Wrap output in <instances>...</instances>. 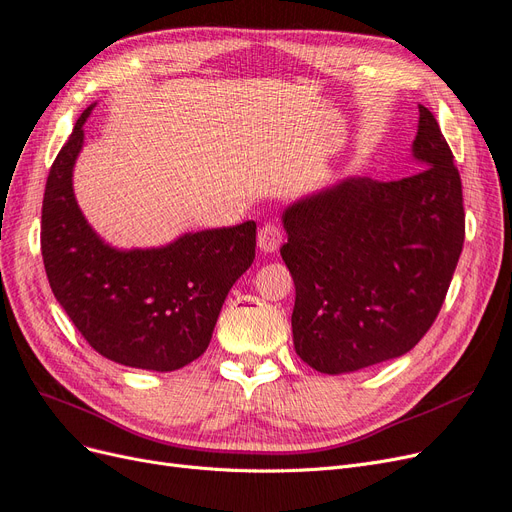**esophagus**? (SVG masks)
I'll use <instances>...</instances> for the list:
<instances>
[{
	"label": "esophagus",
	"mask_w": 512,
	"mask_h": 512,
	"mask_svg": "<svg viewBox=\"0 0 512 512\" xmlns=\"http://www.w3.org/2000/svg\"><path fill=\"white\" fill-rule=\"evenodd\" d=\"M282 244V227L278 223H266L261 225L257 232V246L263 253H274Z\"/></svg>",
	"instance_id": "34e87169"
}]
</instances>
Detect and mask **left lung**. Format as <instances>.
<instances>
[{"label": "left lung", "mask_w": 512, "mask_h": 512, "mask_svg": "<svg viewBox=\"0 0 512 512\" xmlns=\"http://www.w3.org/2000/svg\"><path fill=\"white\" fill-rule=\"evenodd\" d=\"M411 151L420 164L411 177H350L282 213L293 344L320 373L403 356L439 316L464 244V202L451 149L424 105Z\"/></svg>", "instance_id": "obj_1"}]
</instances>
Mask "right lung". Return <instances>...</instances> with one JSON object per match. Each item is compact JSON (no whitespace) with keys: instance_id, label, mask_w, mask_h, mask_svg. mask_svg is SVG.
<instances>
[{"instance_id":"obj_1","label":"right lung","mask_w":512,"mask_h":512,"mask_svg":"<svg viewBox=\"0 0 512 512\" xmlns=\"http://www.w3.org/2000/svg\"><path fill=\"white\" fill-rule=\"evenodd\" d=\"M92 107L75 122L46 181L42 257L50 289L101 356L175 371L208 348L227 293L255 259L257 225L189 232L158 249H113L88 225L73 194Z\"/></svg>"}]
</instances>
